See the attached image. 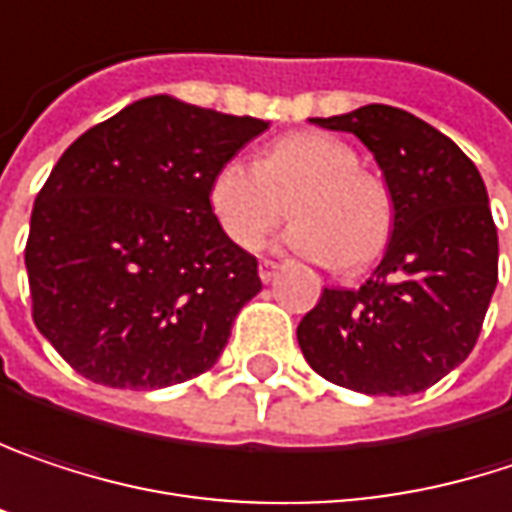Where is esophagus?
Masks as SVG:
<instances>
[{"mask_svg": "<svg viewBox=\"0 0 512 512\" xmlns=\"http://www.w3.org/2000/svg\"><path fill=\"white\" fill-rule=\"evenodd\" d=\"M277 274H280V262H274V259H262V262H259V277H262V283H271Z\"/></svg>", "mask_w": 512, "mask_h": 512, "instance_id": "34e87169", "label": "esophagus"}]
</instances>
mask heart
Instances as JSON below:
<instances>
[{
    "mask_svg": "<svg viewBox=\"0 0 512 512\" xmlns=\"http://www.w3.org/2000/svg\"><path fill=\"white\" fill-rule=\"evenodd\" d=\"M286 244L336 271L356 274L383 256L395 200L386 179L330 132H291L265 147L256 164L224 161L209 182V209L232 244L256 250L286 221Z\"/></svg>",
    "mask_w": 512,
    "mask_h": 512,
    "instance_id": "1",
    "label": "heart"
}]
</instances>
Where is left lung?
I'll return each instance as SVG.
<instances>
[{"mask_svg": "<svg viewBox=\"0 0 512 512\" xmlns=\"http://www.w3.org/2000/svg\"><path fill=\"white\" fill-rule=\"evenodd\" d=\"M353 132L380 164L395 229L374 277L324 288L297 342L330 383L365 395H413L478 345L498 283V232L472 159L439 129L392 105L312 117Z\"/></svg>", "mask_w": 512, "mask_h": 512, "instance_id": "1", "label": "left lung"}]
</instances>
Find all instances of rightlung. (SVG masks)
<instances>
[{
  "label": "right lung",
  "instance_id": "add662e5",
  "mask_svg": "<svg viewBox=\"0 0 512 512\" xmlns=\"http://www.w3.org/2000/svg\"><path fill=\"white\" fill-rule=\"evenodd\" d=\"M265 129L147 96L64 150L34 197L26 271L34 324L70 368L161 389L218 362L262 280L212 218L209 182Z\"/></svg>",
  "mask_w": 512,
  "mask_h": 512
}]
</instances>
